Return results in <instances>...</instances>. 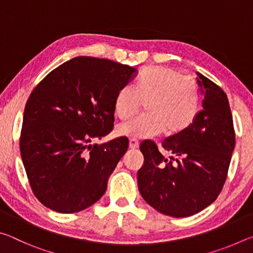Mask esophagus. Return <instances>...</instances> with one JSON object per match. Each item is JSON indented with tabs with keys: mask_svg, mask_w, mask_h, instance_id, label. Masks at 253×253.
Listing matches in <instances>:
<instances>
[{
	"mask_svg": "<svg viewBox=\"0 0 253 253\" xmlns=\"http://www.w3.org/2000/svg\"><path fill=\"white\" fill-rule=\"evenodd\" d=\"M138 146H139L138 140H137V139H134V138L129 139V147H130L131 149H136V148H138Z\"/></svg>",
	"mask_w": 253,
	"mask_h": 253,
	"instance_id": "34e87169",
	"label": "esophagus"
}]
</instances>
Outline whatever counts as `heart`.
<instances>
[{
    "label": "heart",
    "mask_w": 253,
    "mask_h": 253,
    "mask_svg": "<svg viewBox=\"0 0 253 253\" xmlns=\"http://www.w3.org/2000/svg\"><path fill=\"white\" fill-rule=\"evenodd\" d=\"M146 102L147 114L118 126V132L140 139L176 135L186 130L198 117L201 93L196 81L175 68L146 67L140 71L135 87L126 84L115 98V111L122 119L135 115Z\"/></svg>",
    "instance_id": "1"
}]
</instances>
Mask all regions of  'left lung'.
Wrapping results in <instances>:
<instances>
[{
	"instance_id": "8db88e82",
	"label": "left lung",
	"mask_w": 253,
	"mask_h": 253,
	"mask_svg": "<svg viewBox=\"0 0 253 253\" xmlns=\"http://www.w3.org/2000/svg\"><path fill=\"white\" fill-rule=\"evenodd\" d=\"M202 109L190 128L162 142L140 145L144 165L137 173L143 199L158 212L185 217L202 211L223 187L235 144L229 100L220 85L196 72Z\"/></svg>"
}]
</instances>
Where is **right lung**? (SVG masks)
<instances>
[{"mask_svg":"<svg viewBox=\"0 0 253 253\" xmlns=\"http://www.w3.org/2000/svg\"><path fill=\"white\" fill-rule=\"evenodd\" d=\"M137 70L77 57L42 79L25 104L20 151L33 194L59 213L96 203L127 152L128 138L91 145L113 130L115 98Z\"/></svg>","mask_w":253,"mask_h":253,"instance_id":"obj_1","label":"right lung"}]
</instances>
